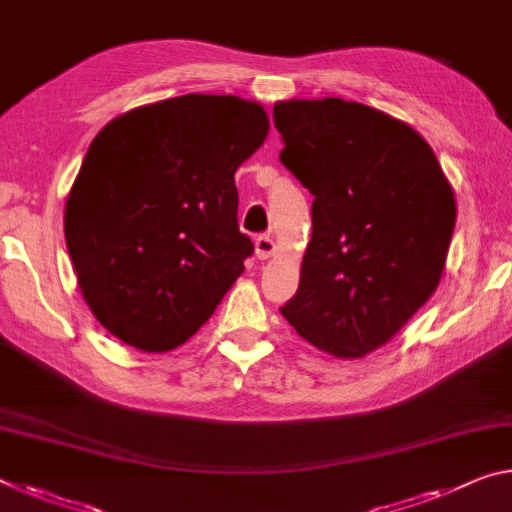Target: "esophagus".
<instances>
[{
  "instance_id": "1",
  "label": "esophagus",
  "mask_w": 512,
  "mask_h": 512,
  "mask_svg": "<svg viewBox=\"0 0 512 512\" xmlns=\"http://www.w3.org/2000/svg\"><path fill=\"white\" fill-rule=\"evenodd\" d=\"M273 253H275V243L271 237L262 234V237L255 239V255L259 259H269V257H273Z\"/></svg>"
}]
</instances>
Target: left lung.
I'll use <instances>...</instances> for the list:
<instances>
[{
    "label": "left lung",
    "mask_w": 512,
    "mask_h": 512,
    "mask_svg": "<svg viewBox=\"0 0 512 512\" xmlns=\"http://www.w3.org/2000/svg\"><path fill=\"white\" fill-rule=\"evenodd\" d=\"M273 123L280 161L314 196L298 291L280 312L321 351L362 358L440 285L453 189L415 129L367 104L278 102Z\"/></svg>",
    "instance_id": "8db88e82"
}]
</instances>
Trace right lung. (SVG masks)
<instances>
[{
    "instance_id": "obj_1",
    "label": "right lung",
    "mask_w": 512,
    "mask_h": 512,
    "mask_svg": "<svg viewBox=\"0 0 512 512\" xmlns=\"http://www.w3.org/2000/svg\"><path fill=\"white\" fill-rule=\"evenodd\" d=\"M266 134L262 104L191 93L95 136L63 225L81 296L113 337L166 353L214 314L253 255L234 173Z\"/></svg>"
}]
</instances>
